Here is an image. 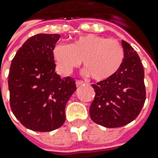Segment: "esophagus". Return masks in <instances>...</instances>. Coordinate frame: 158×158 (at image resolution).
I'll use <instances>...</instances> for the list:
<instances>
[{
	"label": "esophagus",
	"instance_id": "obj_1",
	"mask_svg": "<svg viewBox=\"0 0 158 158\" xmlns=\"http://www.w3.org/2000/svg\"><path fill=\"white\" fill-rule=\"evenodd\" d=\"M85 82H83V81H81V80H77L76 82V84L77 87H79V86H81V85H82V84H84Z\"/></svg>",
	"mask_w": 158,
	"mask_h": 158
}]
</instances>
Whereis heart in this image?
I'll list each match as a JSON object with an SVG mask.
<instances>
[{"instance_id": "b5f03b06", "label": "heart", "mask_w": 158, "mask_h": 158, "mask_svg": "<svg viewBox=\"0 0 158 158\" xmlns=\"http://www.w3.org/2000/svg\"><path fill=\"white\" fill-rule=\"evenodd\" d=\"M52 54L61 73L69 74L82 60L86 74L96 81L114 76L125 60L124 48L118 40L96 34L77 37L69 45L58 44L52 48Z\"/></svg>"}]
</instances>
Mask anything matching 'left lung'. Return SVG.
I'll list each match as a JSON object with an SVG mask.
<instances>
[{
    "instance_id": "obj_1",
    "label": "left lung",
    "mask_w": 158,
    "mask_h": 158,
    "mask_svg": "<svg viewBox=\"0 0 158 158\" xmlns=\"http://www.w3.org/2000/svg\"><path fill=\"white\" fill-rule=\"evenodd\" d=\"M125 60L118 72L103 80L94 88L95 98L89 116L97 124L112 128L120 127L137 118L146 99L144 70L137 52L124 40Z\"/></svg>"
}]
</instances>
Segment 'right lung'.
Returning <instances> with one entry per match:
<instances>
[{"label":"right lung","instance_id":"right-lung-1","mask_svg":"<svg viewBox=\"0 0 158 158\" xmlns=\"http://www.w3.org/2000/svg\"><path fill=\"white\" fill-rule=\"evenodd\" d=\"M59 34H37L18 49L9 74L11 111L23 126L50 132L65 122V107L76 89V81L55 72L52 48Z\"/></svg>","mask_w":158,"mask_h":158}]
</instances>
